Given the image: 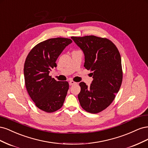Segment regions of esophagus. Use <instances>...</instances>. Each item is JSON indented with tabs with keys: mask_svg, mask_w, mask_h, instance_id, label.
Listing matches in <instances>:
<instances>
[{
	"mask_svg": "<svg viewBox=\"0 0 148 148\" xmlns=\"http://www.w3.org/2000/svg\"><path fill=\"white\" fill-rule=\"evenodd\" d=\"M76 84H77V82H75L74 81H70V82H69L70 86H72V85Z\"/></svg>",
	"mask_w": 148,
	"mask_h": 148,
	"instance_id": "obj_1",
	"label": "esophagus"
}]
</instances>
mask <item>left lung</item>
I'll list each match as a JSON object with an SVG mask.
<instances>
[{"mask_svg": "<svg viewBox=\"0 0 148 148\" xmlns=\"http://www.w3.org/2000/svg\"><path fill=\"white\" fill-rule=\"evenodd\" d=\"M84 55V66L92 73L89 86L79 83L78 97L82 108L91 114L106 109L114 100L121 86L123 73L119 51L107 38L95 36L71 37Z\"/></svg>", "mask_w": 148, "mask_h": 148, "instance_id": "obj_1", "label": "left lung"}]
</instances>
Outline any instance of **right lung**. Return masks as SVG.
Here are the masks:
<instances>
[{"label":"right lung","instance_id":"right-lung-1","mask_svg":"<svg viewBox=\"0 0 148 148\" xmlns=\"http://www.w3.org/2000/svg\"><path fill=\"white\" fill-rule=\"evenodd\" d=\"M72 42L70 39H49L35 46L26 57L24 65L25 86L30 97L39 109L53 112L63 106L69 84L57 82L49 76L64 49Z\"/></svg>","mask_w":148,"mask_h":148}]
</instances>
